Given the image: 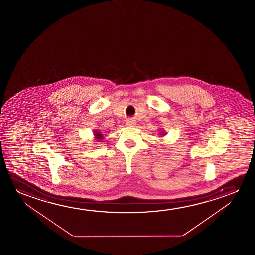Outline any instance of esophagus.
Here are the masks:
<instances>
[{"instance_id":"obj_1","label":"esophagus","mask_w":255,"mask_h":255,"mask_svg":"<svg viewBox=\"0 0 255 255\" xmlns=\"http://www.w3.org/2000/svg\"><path fill=\"white\" fill-rule=\"evenodd\" d=\"M136 125V121L134 119H127L126 121V126H134Z\"/></svg>"}]
</instances>
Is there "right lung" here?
Here are the masks:
<instances>
[{
    "instance_id": "add662e5",
    "label": "right lung",
    "mask_w": 255,
    "mask_h": 255,
    "mask_svg": "<svg viewBox=\"0 0 255 255\" xmlns=\"http://www.w3.org/2000/svg\"><path fill=\"white\" fill-rule=\"evenodd\" d=\"M95 136L98 137V139H102L103 138V135H101V133L98 132V131H95Z\"/></svg>"
}]
</instances>
